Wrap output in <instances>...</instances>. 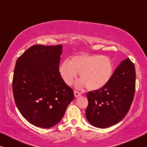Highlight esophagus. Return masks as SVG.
Here are the masks:
<instances>
[{"instance_id":"34e87169","label":"esophagus","mask_w":147,"mask_h":147,"mask_svg":"<svg viewBox=\"0 0 147 147\" xmlns=\"http://www.w3.org/2000/svg\"><path fill=\"white\" fill-rule=\"evenodd\" d=\"M82 95V94L80 93V92H78V91H74V96H75V97H79Z\"/></svg>"}]
</instances>
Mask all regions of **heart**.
Wrapping results in <instances>:
<instances>
[{
	"label": "heart",
	"instance_id": "heart-1",
	"mask_svg": "<svg viewBox=\"0 0 147 147\" xmlns=\"http://www.w3.org/2000/svg\"><path fill=\"white\" fill-rule=\"evenodd\" d=\"M59 74L67 85H71L80 74L78 88L97 90L105 87L111 80L114 71L112 59L105 55L80 54L59 66Z\"/></svg>",
	"mask_w": 147,
	"mask_h": 147
}]
</instances>
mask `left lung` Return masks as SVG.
Instances as JSON below:
<instances>
[{
  "label": "left lung",
  "mask_w": 147,
  "mask_h": 147,
  "mask_svg": "<svg viewBox=\"0 0 147 147\" xmlns=\"http://www.w3.org/2000/svg\"><path fill=\"white\" fill-rule=\"evenodd\" d=\"M135 79V67L127 58L118 66L105 87L87 93L88 122L95 127L105 128L121 121L133 101Z\"/></svg>",
  "instance_id": "obj_1"
}]
</instances>
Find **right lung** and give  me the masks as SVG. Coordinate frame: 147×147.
Segmentation results:
<instances>
[{
  "label": "right lung",
  "instance_id": "right-lung-1",
  "mask_svg": "<svg viewBox=\"0 0 147 147\" xmlns=\"http://www.w3.org/2000/svg\"><path fill=\"white\" fill-rule=\"evenodd\" d=\"M61 45H35L16 61L13 92L16 106L29 123L51 128L62 119L74 99L59 74Z\"/></svg>",
  "mask_w": 147,
  "mask_h": 147
}]
</instances>
